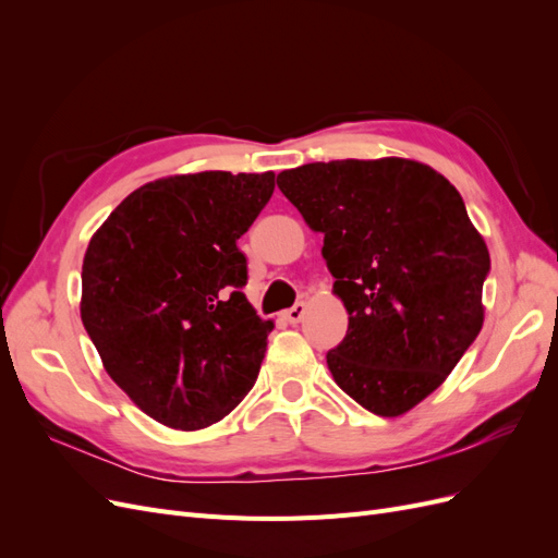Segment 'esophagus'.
Here are the masks:
<instances>
[{
    "label": "esophagus",
    "instance_id": "1",
    "mask_svg": "<svg viewBox=\"0 0 558 558\" xmlns=\"http://www.w3.org/2000/svg\"><path fill=\"white\" fill-rule=\"evenodd\" d=\"M305 314H307V305H305V302H298V305H293L291 310L283 312V318L295 326V324H300L302 318H305Z\"/></svg>",
    "mask_w": 558,
    "mask_h": 558
}]
</instances>
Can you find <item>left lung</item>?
<instances>
[{
  "mask_svg": "<svg viewBox=\"0 0 558 558\" xmlns=\"http://www.w3.org/2000/svg\"><path fill=\"white\" fill-rule=\"evenodd\" d=\"M324 234L349 330L328 351L335 384L377 416H400L449 377L484 324L492 267L459 191L410 158L330 160L277 177Z\"/></svg>",
  "mask_w": 558,
  "mask_h": 558,
  "instance_id": "obj_1",
  "label": "left lung"
}]
</instances>
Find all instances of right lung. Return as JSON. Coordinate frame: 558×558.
I'll list each match as a JSON object with an SVG mask.
<instances>
[{
  "mask_svg": "<svg viewBox=\"0 0 558 558\" xmlns=\"http://www.w3.org/2000/svg\"><path fill=\"white\" fill-rule=\"evenodd\" d=\"M272 191L275 172L162 177L90 238L81 320L109 377L162 426L207 428L258 379L275 324L242 293L238 240Z\"/></svg>",
  "mask_w": 558,
  "mask_h": 558,
  "instance_id": "obj_1",
  "label": "right lung"
}]
</instances>
